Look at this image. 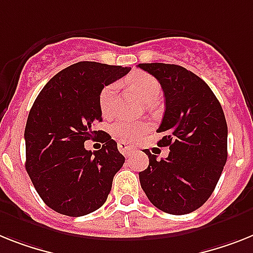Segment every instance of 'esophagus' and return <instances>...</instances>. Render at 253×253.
Masks as SVG:
<instances>
[{
  "label": "esophagus",
  "instance_id": "1",
  "mask_svg": "<svg viewBox=\"0 0 253 253\" xmlns=\"http://www.w3.org/2000/svg\"><path fill=\"white\" fill-rule=\"evenodd\" d=\"M118 149H119V151L122 152L123 155H125V156H130L131 154L134 152V149H131V147H129L126 143H123V142H119Z\"/></svg>",
  "mask_w": 253,
  "mask_h": 253
}]
</instances>
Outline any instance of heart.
<instances>
[{
    "label": "heart",
    "instance_id": "b5f03b06",
    "mask_svg": "<svg viewBox=\"0 0 253 253\" xmlns=\"http://www.w3.org/2000/svg\"><path fill=\"white\" fill-rule=\"evenodd\" d=\"M131 89L138 94L139 98L146 103L154 102L160 94V85L155 77L151 75L137 72L129 77ZM116 91L118 85L110 84L102 89L99 94V108L104 116H111L116 107ZM147 130V125L141 122H129V120H116L111 125V133L114 137L123 143L131 145Z\"/></svg>",
    "mask_w": 253,
    "mask_h": 253
}]
</instances>
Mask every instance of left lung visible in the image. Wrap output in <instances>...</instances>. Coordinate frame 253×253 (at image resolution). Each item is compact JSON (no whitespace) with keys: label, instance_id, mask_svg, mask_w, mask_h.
I'll list each match as a JSON object with an SVG mask.
<instances>
[{"label":"left lung","instance_id":"obj_1","mask_svg":"<svg viewBox=\"0 0 253 253\" xmlns=\"http://www.w3.org/2000/svg\"><path fill=\"white\" fill-rule=\"evenodd\" d=\"M159 81L166 112L158 133L166 159L149 150V167L139 182L156 208L170 214L198 210L212 195L227 159V125L220 102L199 76L177 64L141 63Z\"/></svg>","mask_w":253,"mask_h":253}]
</instances>
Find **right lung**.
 I'll return each mask as SVG.
<instances>
[{"instance_id": "1", "label": "right lung", "mask_w": 253, "mask_h": 253, "mask_svg": "<svg viewBox=\"0 0 253 253\" xmlns=\"http://www.w3.org/2000/svg\"><path fill=\"white\" fill-rule=\"evenodd\" d=\"M129 71L97 62L72 64L43 86L29 111L27 173L43 203L58 213L85 216L107 200L125 158L107 133L98 151H87L84 142L97 133L93 123L102 122V89Z\"/></svg>"}]
</instances>
